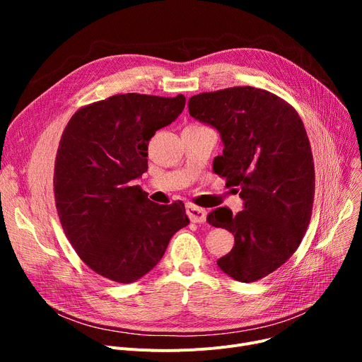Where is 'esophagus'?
I'll return each mask as SVG.
<instances>
[{
  "label": "esophagus",
  "mask_w": 362,
  "mask_h": 362,
  "mask_svg": "<svg viewBox=\"0 0 362 362\" xmlns=\"http://www.w3.org/2000/svg\"><path fill=\"white\" fill-rule=\"evenodd\" d=\"M186 214L194 223H204L206 220V211L204 210V208H199L192 204L186 205Z\"/></svg>",
  "instance_id": "1"
}]
</instances>
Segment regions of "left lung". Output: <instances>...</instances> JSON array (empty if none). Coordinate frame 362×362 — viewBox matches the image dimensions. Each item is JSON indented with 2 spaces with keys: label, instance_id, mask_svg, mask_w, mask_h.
<instances>
[{
  "label": "left lung",
  "instance_id": "8db88e82",
  "mask_svg": "<svg viewBox=\"0 0 362 362\" xmlns=\"http://www.w3.org/2000/svg\"><path fill=\"white\" fill-rule=\"evenodd\" d=\"M189 114L220 133L223 156L213 170L243 199L238 214L221 206L206 217L235 236L218 267L257 281L292 257L310 224L315 175L305 127L286 101L252 86L194 95Z\"/></svg>",
  "mask_w": 362,
  "mask_h": 362
}]
</instances>
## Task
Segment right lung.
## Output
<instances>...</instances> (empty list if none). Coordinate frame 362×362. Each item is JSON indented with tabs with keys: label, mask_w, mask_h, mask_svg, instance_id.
Masks as SVG:
<instances>
[{
	"label": "right lung",
	"mask_w": 362,
	"mask_h": 362,
	"mask_svg": "<svg viewBox=\"0 0 362 362\" xmlns=\"http://www.w3.org/2000/svg\"><path fill=\"white\" fill-rule=\"evenodd\" d=\"M175 98L122 93L81 108L57 151L54 195L63 230L95 273L132 283L163 258L189 224L185 204L151 202L136 180L148 170V144L185 108Z\"/></svg>",
	"instance_id": "right-lung-1"
}]
</instances>
